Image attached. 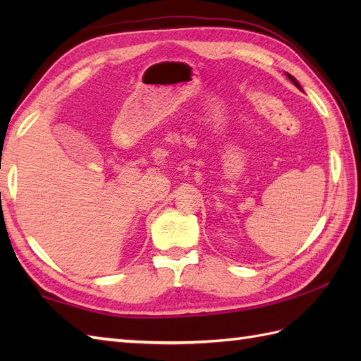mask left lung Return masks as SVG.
<instances>
[{
	"label": "left lung",
	"mask_w": 361,
	"mask_h": 361,
	"mask_svg": "<svg viewBox=\"0 0 361 361\" xmlns=\"http://www.w3.org/2000/svg\"><path fill=\"white\" fill-rule=\"evenodd\" d=\"M286 75H287V78L290 79V82H291V83H293V85H295L296 88H299V90H301V91H302L301 85H299V82H298V80H296V79L293 78V75H291V74H288V73H286Z\"/></svg>",
	"instance_id": "left-lung-1"
}]
</instances>
